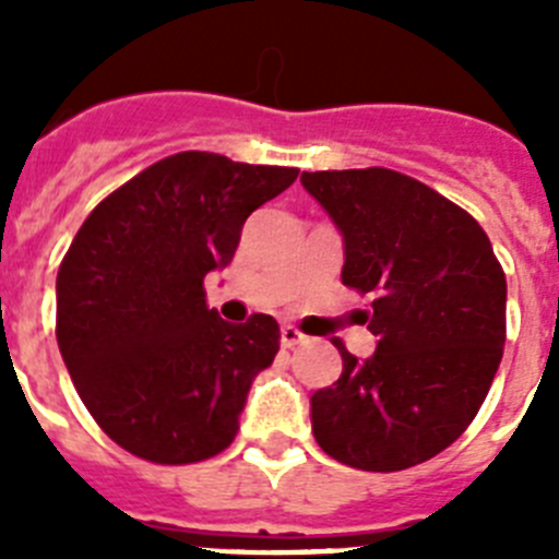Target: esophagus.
<instances>
[{
	"label": "esophagus",
	"mask_w": 559,
	"mask_h": 559,
	"mask_svg": "<svg viewBox=\"0 0 559 559\" xmlns=\"http://www.w3.org/2000/svg\"><path fill=\"white\" fill-rule=\"evenodd\" d=\"M305 335L299 333V330L296 328H290V324H283V330H280V344H283L285 349H290V347H296V344H305Z\"/></svg>",
	"instance_id": "34e87169"
}]
</instances>
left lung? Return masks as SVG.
Instances as JSON below:
<instances>
[{"instance_id":"obj_1","label":"left lung","mask_w":559,"mask_h":559,"mask_svg":"<svg viewBox=\"0 0 559 559\" xmlns=\"http://www.w3.org/2000/svg\"><path fill=\"white\" fill-rule=\"evenodd\" d=\"M344 237L341 283L372 296V358L338 338L344 369L310 397L313 437L335 462L406 471L471 426L507 341V276L473 215L386 167L302 173Z\"/></svg>"}]
</instances>
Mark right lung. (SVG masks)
I'll use <instances>...</instances> for the list:
<instances>
[{
    "mask_svg": "<svg viewBox=\"0 0 559 559\" xmlns=\"http://www.w3.org/2000/svg\"><path fill=\"white\" fill-rule=\"evenodd\" d=\"M296 173L176 153L78 229L56 280L58 349L83 406L133 456L190 464L231 445L280 324L265 313L224 322L204 276L231 263L246 218Z\"/></svg>",
    "mask_w": 559,
    "mask_h": 559,
    "instance_id": "1",
    "label": "right lung"
}]
</instances>
